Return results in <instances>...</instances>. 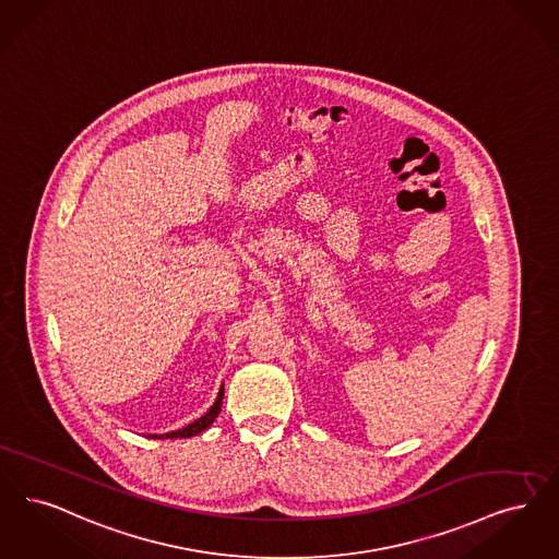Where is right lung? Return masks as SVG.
Returning a JSON list of instances; mask_svg holds the SVG:
<instances>
[{"label": "right lung", "mask_w": 559, "mask_h": 559, "mask_svg": "<svg viewBox=\"0 0 559 559\" xmlns=\"http://www.w3.org/2000/svg\"><path fill=\"white\" fill-rule=\"evenodd\" d=\"M223 397L224 384L221 386V391H218V397H216L214 405H212L201 418H198L195 423H191V425H187L185 428H180V430H173V432H166V435H150V437H152V439H187V437L200 435V432H203L207 426L212 425V423L218 418L221 407H223Z\"/></svg>", "instance_id": "add662e5"}]
</instances>
